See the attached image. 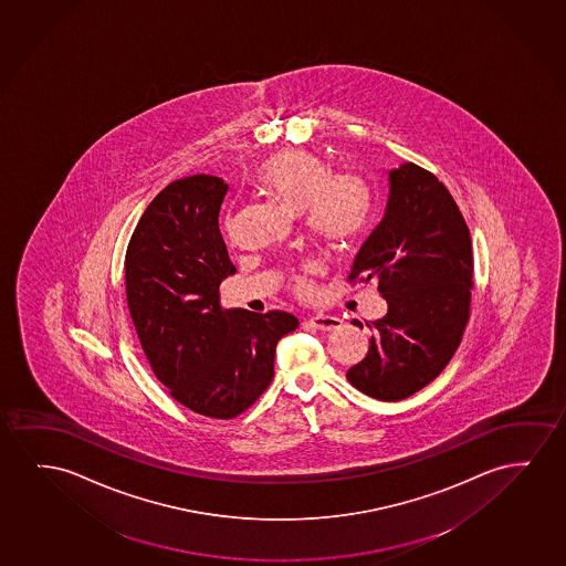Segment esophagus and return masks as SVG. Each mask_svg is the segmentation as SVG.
Masks as SVG:
<instances>
[{
	"instance_id": "esophagus-1",
	"label": "esophagus",
	"mask_w": 566,
	"mask_h": 566,
	"mask_svg": "<svg viewBox=\"0 0 566 566\" xmlns=\"http://www.w3.org/2000/svg\"><path fill=\"white\" fill-rule=\"evenodd\" d=\"M306 324L314 327V329H319V332H332V329L342 327L343 319L337 318V316H327V314H316V316L306 319Z\"/></svg>"
}]
</instances>
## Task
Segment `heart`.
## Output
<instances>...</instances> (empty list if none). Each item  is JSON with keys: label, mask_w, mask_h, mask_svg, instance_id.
<instances>
[{"label": "heart", "mask_w": 566, "mask_h": 566, "mask_svg": "<svg viewBox=\"0 0 566 566\" xmlns=\"http://www.w3.org/2000/svg\"><path fill=\"white\" fill-rule=\"evenodd\" d=\"M258 178L293 211L308 213L312 229L329 244L349 240L365 223L368 198L363 182L355 176L334 175L316 155L277 153L265 160ZM301 289L311 291L306 283Z\"/></svg>", "instance_id": "obj_1"}]
</instances>
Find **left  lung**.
<instances>
[{
    "instance_id": "8db88e82",
    "label": "left lung",
    "mask_w": 566,
    "mask_h": 566,
    "mask_svg": "<svg viewBox=\"0 0 566 566\" xmlns=\"http://www.w3.org/2000/svg\"><path fill=\"white\" fill-rule=\"evenodd\" d=\"M471 275L470 231L447 186L413 163L390 168L382 219L350 265V279L378 281L388 312L367 324V357L347 380L380 401L434 380L462 342Z\"/></svg>"
}]
</instances>
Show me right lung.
Returning a JSON list of instances; mask_svg holds the SVG:
<instances>
[{
	"mask_svg": "<svg viewBox=\"0 0 566 566\" xmlns=\"http://www.w3.org/2000/svg\"><path fill=\"white\" fill-rule=\"evenodd\" d=\"M231 188L211 175L168 184L137 223L126 252V295L145 357L172 398L232 419L273 378L277 342L298 326L289 312L221 308L237 273L223 239Z\"/></svg>",
	"mask_w": 566,
	"mask_h": 566,
	"instance_id": "obj_1",
	"label": "right lung"
}]
</instances>
